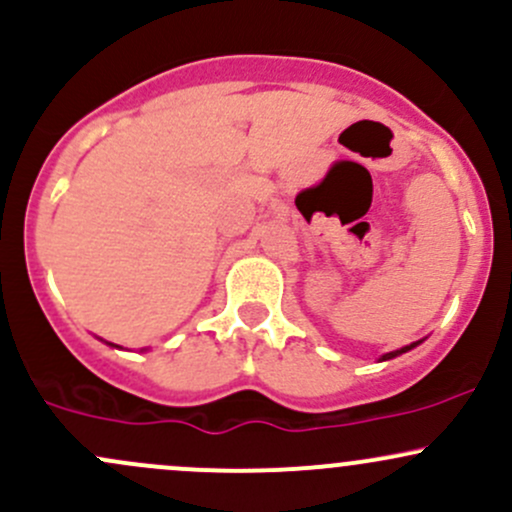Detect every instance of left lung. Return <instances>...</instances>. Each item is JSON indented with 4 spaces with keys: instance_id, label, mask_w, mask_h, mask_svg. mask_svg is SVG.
<instances>
[{
    "instance_id": "obj_1",
    "label": "left lung",
    "mask_w": 512,
    "mask_h": 512,
    "mask_svg": "<svg viewBox=\"0 0 512 512\" xmlns=\"http://www.w3.org/2000/svg\"><path fill=\"white\" fill-rule=\"evenodd\" d=\"M418 345V342H413V345H408V347H403V350H396V352H389V355H384L381 359H391V357H396V355H401V352H408V350H413V347Z\"/></svg>"
}]
</instances>
